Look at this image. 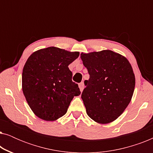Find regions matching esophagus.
Listing matches in <instances>:
<instances>
[{"label": "esophagus", "mask_w": 153, "mask_h": 153, "mask_svg": "<svg viewBox=\"0 0 153 153\" xmlns=\"http://www.w3.org/2000/svg\"><path fill=\"white\" fill-rule=\"evenodd\" d=\"M79 88H80L81 92H82L83 88H84V83H83V82H81L80 83H79Z\"/></svg>", "instance_id": "1"}]
</instances>
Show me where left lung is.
Masks as SVG:
<instances>
[{
	"label": "left lung",
	"mask_w": 153,
	"mask_h": 153,
	"mask_svg": "<svg viewBox=\"0 0 153 153\" xmlns=\"http://www.w3.org/2000/svg\"><path fill=\"white\" fill-rule=\"evenodd\" d=\"M81 58L90 75L81 94L88 116L101 124L112 122L131 101L135 87L132 68L126 58L110 50L82 53Z\"/></svg>",
	"instance_id": "left-lung-1"
}]
</instances>
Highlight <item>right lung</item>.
Here are the masks:
<instances>
[{
  "instance_id": "right-lung-1",
  "label": "right lung",
  "mask_w": 153,
  "mask_h": 153,
  "mask_svg": "<svg viewBox=\"0 0 153 153\" xmlns=\"http://www.w3.org/2000/svg\"><path fill=\"white\" fill-rule=\"evenodd\" d=\"M79 56V52L51 47L28 58L23 69L22 90L29 106L39 118L57 120L66 114L73 97L81 94L68 68Z\"/></svg>"
}]
</instances>
